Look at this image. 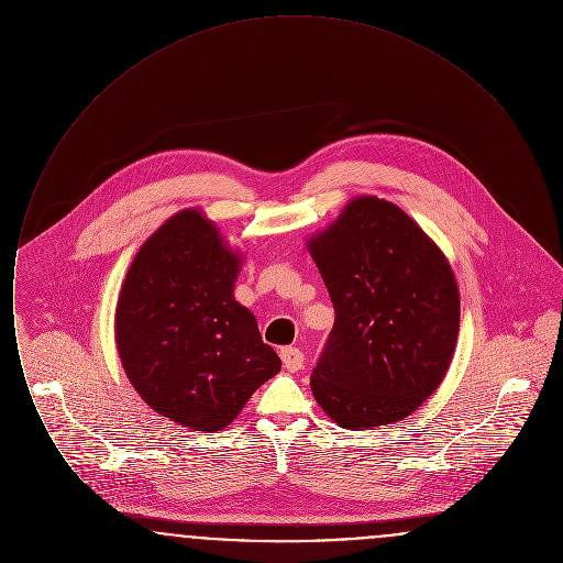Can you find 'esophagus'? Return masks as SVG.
I'll return each instance as SVG.
<instances>
[{"mask_svg": "<svg viewBox=\"0 0 563 563\" xmlns=\"http://www.w3.org/2000/svg\"><path fill=\"white\" fill-rule=\"evenodd\" d=\"M280 358H283V365L289 369V372H299L303 367V352L297 349H283L280 350Z\"/></svg>", "mask_w": 563, "mask_h": 563, "instance_id": "34e87169", "label": "esophagus"}]
</instances>
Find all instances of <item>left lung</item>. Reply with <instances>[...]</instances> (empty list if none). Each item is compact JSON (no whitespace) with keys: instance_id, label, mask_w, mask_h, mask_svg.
Wrapping results in <instances>:
<instances>
[{"instance_id":"obj_1","label":"left lung","mask_w":563,"mask_h":563,"mask_svg":"<svg viewBox=\"0 0 563 563\" xmlns=\"http://www.w3.org/2000/svg\"><path fill=\"white\" fill-rule=\"evenodd\" d=\"M335 308L310 388L350 430L399 422L437 390L454 356L460 295L441 249L393 202L350 200L308 241Z\"/></svg>"}]
</instances>
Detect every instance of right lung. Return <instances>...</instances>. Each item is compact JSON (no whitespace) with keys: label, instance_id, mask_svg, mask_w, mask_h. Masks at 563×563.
Wrapping results in <instances>:
<instances>
[{"label":"right lung","instance_id":"obj_1","mask_svg":"<svg viewBox=\"0 0 563 563\" xmlns=\"http://www.w3.org/2000/svg\"><path fill=\"white\" fill-rule=\"evenodd\" d=\"M241 257L196 209L143 242L115 308V344L134 390L191 430L228 427L280 372L255 317L234 299Z\"/></svg>","mask_w":563,"mask_h":563}]
</instances>
